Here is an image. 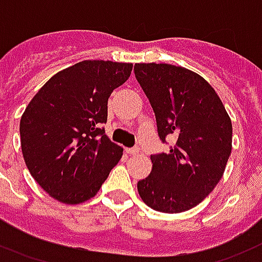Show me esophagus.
Returning <instances> with one entry per match:
<instances>
[{"mask_svg": "<svg viewBox=\"0 0 262 262\" xmlns=\"http://www.w3.org/2000/svg\"><path fill=\"white\" fill-rule=\"evenodd\" d=\"M126 152H127L129 156H136V154L140 152V148H139V147H132V148H127Z\"/></svg>", "mask_w": 262, "mask_h": 262, "instance_id": "34e87169", "label": "esophagus"}]
</instances>
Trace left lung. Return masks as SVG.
Returning <instances> with one entry per match:
<instances>
[{"label": "left lung", "mask_w": 262, "mask_h": 262, "mask_svg": "<svg viewBox=\"0 0 262 262\" xmlns=\"http://www.w3.org/2000/svg\"><path fill=\"white\" fill-rule=\"evenodd\" d=\"M135 75L156 114L168 152L151 156L150 175L137 182L141 200L165 214L199 205L218 185L232 151V121L214 87L170 63H136Z\"/></svg>", "instance_id": "left-lung-1"}]
</instances>
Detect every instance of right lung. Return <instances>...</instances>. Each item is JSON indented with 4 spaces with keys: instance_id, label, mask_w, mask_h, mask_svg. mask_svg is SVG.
Instances as JSON below:
<instances>
[{
    "instance_id": "right-lung-1",
    "label": "right lung",
    "mask_w": 262,
    "mask_h": 262,
    "mask_svg": "<svg viewBox=\"0 0 262 262\" xmlns=\"http://www.w3.org/2000/svg\"><path fill=\"white\" fill-rule=\"evenodd\" d=\"M133 63L89 59L62 69L36 93L20 118V146L30 175L48 195L76 205L97 194L123 148L104 129L108 98Z\"/></svg>"
}]
</instances>
